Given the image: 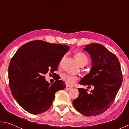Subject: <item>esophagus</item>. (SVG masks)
Here are the masks:
<instances>
[{
    "mask_svg": "<svg viewBox=\"0 0 129 129\" xmlns=\"http://www.w3.org/2000/svg\"><path fill=\"white\" fill-rule=\"evenodd\" d=\"M66 89H67V90H71V89H72V88L71 86H66Z\"/></svg>",
    "mask_w": 129,
    "mask_h": 129,
    "instance_id": "34e87169",
    "label": "esophagus"
}]
</instances>
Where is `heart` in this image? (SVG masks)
Masks as SVG:
<instances>
[{
	"label": "heart",
	"mask_w": 129,
	"mask_h": 129,
	"mask_svg": "<svg viewBox=\"0 0 129 129\" xmlns=\"http://www.w3.org/2000/svg\"><path fill=\"white\" fill-rule=\"evenodd\" d=\"M75 57L76 60L77 61L80 65L83 62L87 63V62H88V57H87L85 54L82 53V52H78V53H76ZM61 79L68 85H73L77 81L78 77L77 76L71 75V74L64 73L61 76Z\"/></svg>",
	"instance_id": "b5f03b06"
}]
</instances>
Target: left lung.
Instances as JSON below:
<instances>
[{
    "label": "left lung",
    "mask_w": 129,
    "mask_h": 129,
    "mask_svg": "<svg viewBox=\"0 0 129 129\" xmlns=\"http://www.w3.org/2000/svg\"><path fill=\"white\" fill-rule=\"evenodd\" d=\"M84 50L90 54L91 67L79 84L94 89L88 93V89L78 88L79 95L73 105L81 114L95 116L105 112L114 101L123 81L121 68L117 56L104 45L91 43Z\"/></svg>",
    "instance_id": "left-lung-1"
}]
</instances>
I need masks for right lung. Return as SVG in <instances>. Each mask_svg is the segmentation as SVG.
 <instances>
[{"label": "right lung", "instance_id": "obj_1", "mask_svg": "<svg viewBox=\"0 0 129 129\" xmlns=\"http://www.w3.org/2000/svg\"><path fill=\"white\" fill-rule=\"evenodd\" d=\"M67 45L34 40L22 45L11 60L9 85L15 100L32 114H39L51 108L57 91L66 85L62 80L49 84L44 75L54 73L69 51Z\"/></svg>", "mask_w": 129, "mask_h": 129}]
</instances>
